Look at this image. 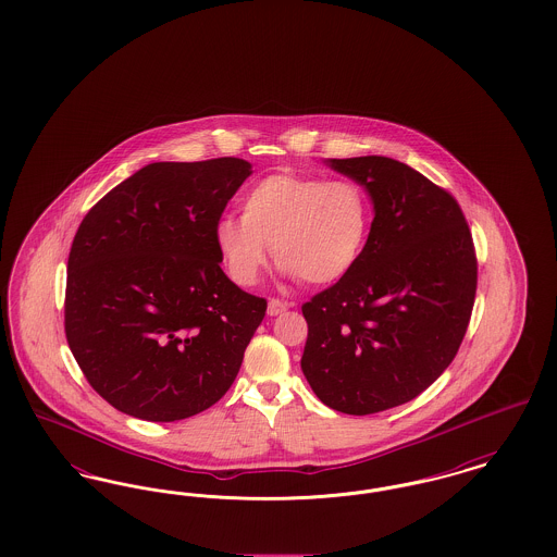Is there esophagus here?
Returning a JSON list of instances; mask_svg holds the SVG:
<instances>
[{"mask_svg":"<svg viewBox=\"0 0 557 557\" xmlns=\"http://www.w3.org/2000/svg\"><path fill=\"white\" fill-rule=\"evenodd\" d=\"M290 305L280 300V298H269V305H267V313L273 318V315H282Z\"/></svg>","mask_w":557,"mask_h":557,"instance_id":"obj_1","label":"esophagus"}]
</instances>
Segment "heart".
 <instances>
[{"mask_svg":"<svg viewBox=\"0 0 557 557\" xmlns=\"http://www.w3.org/2000/svg\"><path fill=\"white\" fill-rule=\"evenodd\" d=\"M242 219L221 216L214 244L227 275L239 286L259 282L267 246L275 261L309 286L348 275L370 239L373 202L355 180H323L277 171L242 196Z\"/></svg>","mask_w":557,"mask_h":557,"instance_id":"heart-1","label":"heart"}]
</instances>
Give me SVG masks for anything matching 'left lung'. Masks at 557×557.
Listing matches in <instances>:
<instances>
[{"label":"left lung","instance_id":"left-lung-1","mask_svg":"<svg viewBox=\"0 0 557 557\" xmlns=\"http://www.w3.org/2000/svg\"><path fill=\"white\" fill-rule=\"evenodd\" d=\"M330 164L370 191L375 216L355 269L302 305L300 368L319 400L370 416L422 395L449 368L476 298V248L445 187L386 159Z\"/></svg>","mask_w":557,"mask_h":557}]
</instances>
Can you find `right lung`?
I'll return each mask as SVG.
<instances>
[{
  "label": "right lung",
  "instance_id": "right-lung-1",
  "mask_svg": "<svg viewBox=\"0 0 557 557\" xmlns=\"http://www.w3.org/2000/svg\"><path fill=\"white\" fill-rule=\"evenodd\" d=\"M248 175L250 162L234 157L152 162L83 216L64 332L114 409L177 422L234 384L267 300L223 273L214 225Z\"/></svg>",
  "mask_w": 557,
  "mask_h": 557
}]
</instances>
